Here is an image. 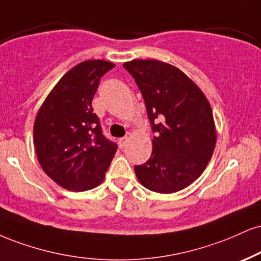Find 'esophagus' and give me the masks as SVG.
<instances>
[{
    "label": "esophagus",
    "instance_id": "34e87169",
    "mask_svg": "<svg viewBox=\"0 0 261 261\" xmlns=\"http://www.w3.org/2000/svg\"><path fill=\"white\" fill-rule=\"evenodd\" d=\"M127 142H128L127 137H121V139H119V144H120V147H125Z\"/></svg>",
    "mask_w": 261,
    "mask_h": 261
}]
</instances>
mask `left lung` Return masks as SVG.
<instances>
[{"label": "left lung", "mask_w": 261, "mask_h": 261, "mask_svg": "<svg viewBox=\"0 0 261 261\" xmlns=\"http://www.w3.org/2000/svg\"><path fill=\"white\" fill-rule=\"evenodd\" d=\"M146 103L152 124V154L135 165L141 185L174 193L190 186L206 168L216 144L212 107L203 91L174 65L155 59L124 63Z\"/></svg>", "instance_id": "obj_1"}]
</instances>
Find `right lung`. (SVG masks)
<instances>
[{
	"instance_id": "add662e5",
	"label": "right lung",
	"mask_w": 261,
	"mask_h": 261,
	"mask_svg": "<svg viewBox=\"0 0 261 261\" xmlns=\"http://www.w3.org/2000/svg\"><path fill=\"white\" fill-rule=\"evenodd\" d=\"M114 67L102 59L79 63L63 75L36 114L37 161L65 190L83 192L102 184L117 152V144L103 136L92 109L100 77Z\"/></svg>"
}]
</instances>
